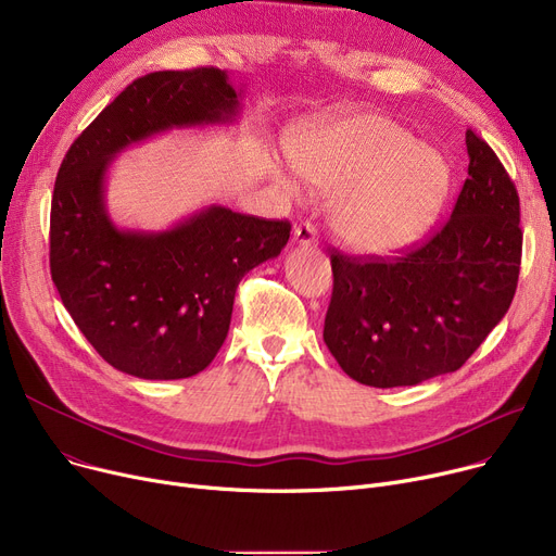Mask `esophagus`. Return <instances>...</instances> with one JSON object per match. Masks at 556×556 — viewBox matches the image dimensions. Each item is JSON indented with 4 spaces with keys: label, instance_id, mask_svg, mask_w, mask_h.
<instances>
[{
    "label": "esophagus",
    "instance_id": "1",
    "mask_svg": "<svg viewBox=\"0 0 556 556\" xmlns=\"http://www.w3.org/2000/svg\"><path fill=\"white\" fill-rule=\"evenodd\" d=\"M293 241H295V245H302V248H315L317 245L315 227L311 223H300L293 229Z\"/></svg>",
    "mask_w": 556,
    "mask_h": 556
}]
</instances>
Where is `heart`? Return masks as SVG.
<instances>
[{
    "label": "heart",
    "mask_w": 556,
    "mask_h": 556,
    "mask_svg": "<svg viewBox=\"0 0 556 556\" xmlns=\"http://www.w3.org/2000/svg\"><path fill=\"white\" fill-rule=\"evenodd\" d=\"M293 162L313 191H338L331 229L361 252H390L417 239L451 182L440 151L378 114L317 128L295 146Z\"/></svg>",
    "instance_id": "b5f03b06"
}]
</instances>
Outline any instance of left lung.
Masks as SVG:
<instances>
[{
  "mask_svg": "<svg viewBox=\"0 0 556 556\" xmlns=\"http://www.w3.org/2000/svg\"><path fill=\"white\" fill-rule=\"evenodd\" d=\"M466 153L469 178L428 243L390 261L331 254L325 342L363 386H417L457 371L509 311L522 250L518 193L473 130Z\"/></svg>",
  "mask_w": 556,
  "mask_h": 556,
  "instance_id": "8db88e82",
  "label": "left lung"
}]
</instances>
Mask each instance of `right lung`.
Returning <instances> with one entry per match:
<instances>
[{
    "label": "right lung",
    "instance_id": "1",
    "mask_svg": "<svg viewBox=\"0 0 556 556\" xmlns=\"http://www.w3.org/2000/svg\"><path fill=\"white\" fill-rule=\"evenodd\" d=\"M243 90L227 72H155L130 83L72 143L51 198L49 263L61 300L99 356L146 381H178L223 346L237 286L279 256L288 220L210 204L166 229L119 227L105 204L114 157L155 135L231 126Z\"/></svg>",
    "mask_w": 556,
    "mask_h": 556
}]
</instances>
